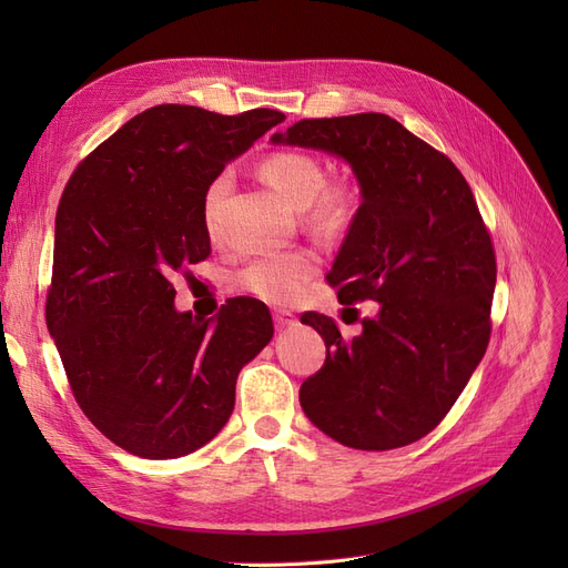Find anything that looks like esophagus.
Wrapping results in <instances>:
<instances>
[{
	"instance_id": "34e87169",
	"label": "esophagus",
	"mask_w": 568,
	"mask_h": 568,
	"mask_svg": "<svg viewBox=\"0 0 568 568\" xmlns=\"http://www.w3.org/2000/svg\"><path fill=\"white\" fill-rule=\"evenodd\" d=\"M272 320L277 329H286V326H294L296 324V315L288 313V311H272Z\"/></svg>"
}]
</instances>
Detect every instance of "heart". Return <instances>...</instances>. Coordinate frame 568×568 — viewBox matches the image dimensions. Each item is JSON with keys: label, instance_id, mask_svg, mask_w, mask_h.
<instances>
[{"label": "heart", "instance_id": "obj_1", "mask_svg": "<svg viewBox=\"0 0 568 568\" xmlns=\"http://www.w3.org/2000/svg\"><path fill=\"white\" fill-rule=\"evenodd\" d=\"M263 178L288 205L303 211L305 222L322 234L346 230L357 209V192L351 182H326L324 163L305 151H272L257 165ZM230 175H215L203 192V220L215 234L220 205L227 196ZM317 272V255L296 248L280 255H257L236 272V284L265 303L296 301Z\"/></svg>", "mask_w": 568, "mask_h": 568}]
</instances>
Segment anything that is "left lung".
Listing matches in <instances>:
<instances>
[{
    "label": "left lung",
    "instance_id": "left-lung-1",
    "mask_svg": "<svg viewBox=\"0 0 568 568\" xmlns=\"http://www.w3.org/2000/svg\"><path fill=\"white\" fill-rule=\"evenodd\" d=\"M272 142L351 163L363 203L326 282L343 305L379 303L351 341L332 317L301 315L326 346L301 407L348 448H403L443 422L488 348L497 265L486 222L457 165L390 115L305 118Z\"/></svg>",
    "mask_w": 568,
    "mask_h": 568
}]
</instances>
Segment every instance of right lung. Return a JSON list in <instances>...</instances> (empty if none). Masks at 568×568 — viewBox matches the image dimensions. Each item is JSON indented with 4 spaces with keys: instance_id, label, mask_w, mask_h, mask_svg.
Instances as JSON below:
<instances>
[{
    "instance_id": "1",
    "label": "right lung",
    "mask_w": 568,
    "mask_h": 568,
    "mask_svg": "<svg viewBox=\"0 0 568 568\" xmlns=\"http://www.w3.org/2000/svg\"><path fill=\"white\" fill-rule=\"evenodd\" d=\"M282 120L153 106L63 189L47 326L80 409L136 457L175 459L215 438L239 372L274 334L267 305L248 296L213 320L178 313L173 277L211 255L205 186Z\"/></svg>"
}]
</instances>
